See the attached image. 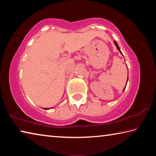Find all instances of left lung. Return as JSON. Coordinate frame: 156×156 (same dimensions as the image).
Wrapping results in <instances>:
<instances>
[{"label": "left lung", "mask_w": 156, "mask_h": 156, "mask_svg": "<svg viewBox=\"0 0 156 156\" xmlns=\"http://www.w3.org/2000/svg\"><path fill=\"white\" fill-rule=\"evenodd\" d=\"M113 43H114V44H115V45L116 46V47H117V49H118V51H120V54L122 55V52H121V51H120V47H119V46H118V43H117V42H116V41H115L114 42H113ZM122 56H123V55H122ZM126 67H127V66H126ZM127 82H128V77H127V80H126V84H127ZM125 88H126V87H125V89H123V91H125Z\"/></svg>", "instance_id": "left-lung-1"}]
</instances>
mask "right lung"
I'll use <instances>...</instances> for the list:
<instances>
[{"mask_svg":"<svg viewBox=\"0 0 156 156\" xmlns=\"http://www.w3.org/2000/svg\"><path fill=\"white\" fill-rule=\"evenodd\" d=\"M50 109H51V108H44V109H45V110H48Z\"/></svg>","mask_w":156,"mask_h":156,"instance_id":"right-lung-1","label":"right lung"}]
</instances>
